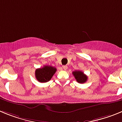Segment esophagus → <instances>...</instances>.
I'll list each match as a JSON object with an SVG mask.
<instances>
[{"instance_id": "1", "label": "esophagus", "mask_w": 122, "mask_h": 122, "mask_svg": "<svg viewBox=\"0 0 122 122\" xmlns=\"http://www.w3.org/2000/svg\"><path fill=\"white\" fill-rule=\"evenodd\" d=\"M68 68L67 66H66V65H63V66H62V69H63V70H66Z\"/></svg>"}]
</instances>
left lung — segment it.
<instances>
[{"instance_id": "1", "label": "left lung", "mask_w": 122, "mask_h": 122, "mask_svg": "<svg viewBox=\"0 0 122 122\" xmlns=\"http://www.w3.org/2000/svg\"><path fill=\"white\" fill-rule=\"evenodd\" d=\"M73 74L77 82L80 83V84H83V83L86 82L87 81V76L81 71H74L73 72Z\"/></svg>"}]
</instances>
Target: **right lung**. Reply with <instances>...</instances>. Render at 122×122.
I'll return each instance as SVG.
<instances>
[{
  "instance_id": "1",
  "label": "right lung",
  "mask_w": 122,
  "mask_h": 122,
  "mask_svg": "<svg viewBox=\"0 0 122 122\" xmlns=\"http://www.w3.org/2000/svg\"><path fill=\"white\" fill-rule=\"evenodd\" d=\"M57 71L55 67L45 65L43 67L36 69L35 71V77L40 82H46L51 80Z\"/></svg>"
}]
</instances>
